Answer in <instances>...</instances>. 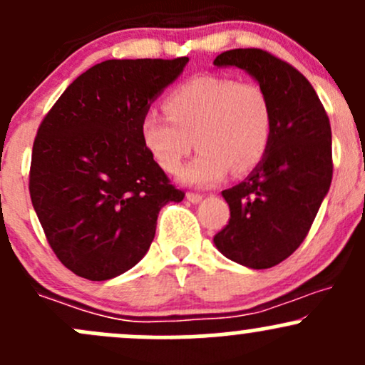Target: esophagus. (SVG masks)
<instances>
[{
  "mask_svg": "<svg viewBox=\"0 0 365 365\" xmlns=\"http://www.w3.org/2000/svg\"><path fill=\"white\" fill-rule=\"evenodd\" d=\"M187 199H189L190 202H199L202 199V194H197V192H187Z\"/></svg>",
  "mask_w": 365,
  "mask_h": 365,
  "instance_id": "esophagus-1",
  "label": "esophagus"
}]
</instances>
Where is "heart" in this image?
I'll list each match as a JSON object with an SVG mask.
<instances>
[{"instance_id":"1","label":"heart","mask_w":365,"mask_h":365,"mask_svg":"<svg viewBox=\"0 0 365 365\" xmlns=\"http://www.w3.org/2000/svg\"><path fill=\"white\" fill-rule=\"evenodd\" d=\"M164 112L141 120V140L157 164L176 173L194 147L201 153L185 168L189 185H213L227 171L245 175L260 164L273 134L267 92L255 82L201 75L175 87Z\"/></svg>"}]
</instances>
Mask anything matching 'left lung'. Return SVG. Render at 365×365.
I'll return each instance as SVG.
<instances>
[{"instance_id":"1","label":"left lung","mask_w":365,"mask_h":365,"mask_svg":"<svg viewBox=\"0 0 365 365\" xmlns=\"http://www.w3.org/2000/svg\"><path fill=\"white\" fill-rule=\"evenodd\" d=\"M213 64L248 71L271 101L269 148L245 182L222 192L231 218L213 237L227 259L267 269L301 247L329 192L331 122L308 78L273 53L234 48Z\"/></svg>"}]
</instances>
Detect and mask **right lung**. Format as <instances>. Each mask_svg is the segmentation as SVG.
<instances>
[{
    "label": "right lung",
    "mask_w": 365,
    "mask_h": 365,
    "mask_svg": "<svg viewBox=\"0 0 365 365\" xmlns=\"http://www.w3.org/2000/svg\"><path fill=\"white\" fill-rule=\"evenodd\" d=\"M189 57L110 59L78 76L38 128L29 194L57 259L103 282L136 266L176 189L141 140L150 103Z\"/></svg>",
    "instance_id": "1"
}]
</instances>
